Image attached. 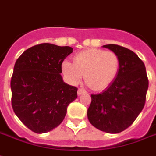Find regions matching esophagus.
Wrapping results in <instances>:
<instances>
[{
	"instance_id": "1",
	"label": "esophagus",
	"mask_w": 156,
	"mask_h": 156,
	"mask_svg": "<svg viewBox=\"0 0 156 156\" xmlns=\"http://www.w3.org/2000/svg\"><path fill=\"white\" fill-rule=\"evenodd\" d=\"M84 93H86V91H85L84 90L78 89V91H77V94H78V95H82V94H84Z\"/></svg>"
}]
</instances>
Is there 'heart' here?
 <instances>
[{
	"instance_id": "1",
	"label": "heart",
	"mask_w": 156,
	"mask_h": 156,
	"mask_svg": "<svg viewBox=\"0 0 156 156\" xmlns=\"http://www.w3.org/2000/svg\"><path fill=\"white\" fill-rule=\"evenodd\" d=\"M120 66V60L115 53L101 49H89L77 53L73 64L62 63V72L70 82L76 84L82 78L87 85L96 91L106 89L115 79Z\"/></svg>"
}]
</instances>
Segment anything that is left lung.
Listing matches in <instances>:
<instances>
[{
	"mask_svg": "<svg viewBox=\"0 0 156 156\" xmlns=\"http://www.w3.org/2000/svg\"><path fill=\"white\" fill-rule=\"evenodd\" d=\"M103 47L118 55L119 71L104 91L91 95L87 116L95 128L116 134L131 126L143 110L149 80L145 64L132 51L114 44Z\"/></svg>",
	"mask_w": 156,
	"mask_h": 156,
	"instance_id": "1",
	"label": "left lung"
}]
</instances>
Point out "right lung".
Wrapping results in <instances>:
<instances>
[{"label":"right lung","instance_id":"1","mask_svg":"<svg viewBox=\"0 0 156 156\" xmlns=\"http://www.w3.org/2000/svg\"><path fill=\"white\" fill-rule=\"evenodd\" d=\"M73 51L50 43L34 45L20 55L11 80L15 114L33 132L51 131L63 121L77 88L63 81L61 65Z\"/></svg>","mask_w":156,"mask_h":156}]
</instances>
